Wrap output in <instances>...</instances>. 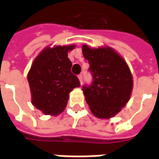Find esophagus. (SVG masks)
<instances>
[{"label": "esophagus", "mask_w": 159, "mask_h": 159, "mask_svg": "<svg viewBox=\"0 0 159 159\" xmlns=\"http://www.w3.org/2000/svg\"><path fill=\"white\" fill-rule=\"evenodd\" d=\"M78 79H79L80 81V83L83 84V76H82V75H79V76H78Z\"/></svg>", "instance_id": "34e87169"}]
</instances>
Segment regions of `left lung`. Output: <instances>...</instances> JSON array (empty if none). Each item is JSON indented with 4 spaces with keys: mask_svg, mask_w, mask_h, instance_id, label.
Instances as JSON below:
<instances>
[{
    "mask_svg": "<svg viewBox=\"0 0 159 159\" xmlns=\"http://www.w3.org/2000/svg\"><path fill=\"white\" fill-rule=\"evenodd\" d=\"M88 59L93 83L83 90L91 112L98 118L109 119L126 106L133 90V76L126 61L113 48L107 46L92 48L82 47Z\"/></svg>",
    "mask_w": 159,
    "mask_h": 159,
    "instance_id": "left-lung-1",
    "label": "left lung"
}]
</instances>
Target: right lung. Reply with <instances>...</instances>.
<instances>
[{"mask_svg": "<svg viewBox=\"0 0 159 159\" xmlns=\"http://www.w3.org/2000/svg\"><path fill=\"white\" fill-rule=\"evenodd\" d=\"M76 45L47 47L34 59L27 79L31 103L45 115L58 116L65 111L73 89L80 87L77 76L70 72L72 64L68 52Z\"/></svg>", "mask_w": 159, "mask_h": 159, "instance_id": "add662e5", "label": "right lung"}]
</instances>
